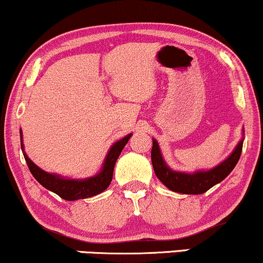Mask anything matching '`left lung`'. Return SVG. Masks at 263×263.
Segmentation results:
<instances>
[{"label":"left lung","mask_w":263,"mask_h":263,"mask_svg":"<svg viewBox=\"0 0 263 263\" xmlns=\"http://www.w3.org/2000/svg\"><path fill=\"white\" fill-rule=\"evenodd\" d=\"M242 143L243 141L238 142L236 148L231 153L230 157L225 159L218 167L208 172H197L194 174L174 172L171 168H168L165 162L163 161L159 146L156 140H153L151 158H152V165L156 176L168 189L177 193H182V194H201L215 184L224 180L231 173V171L234 170L238 159H240Z\"/></svg>","instance_id":"1"}]
</instances>
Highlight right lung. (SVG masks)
<instances>
[{"label": "right lung", "mask_w": 263, "mask_h": 263, "mask_svg": "<svg viewBox=\"0 0 263 263\" xmlns=\"http://www.w3.org/2000/svg\"><path fill=\"white\" fill-rule=\"evenodd\" d=\"M131 135H127L123 137L122 140L117 141L116 143L111 147L108 151L106 159L104 162V167L98 176L89 178V179L84 180H73V179H64L60 178L55 174L47 173V172L42 171L41 168L33 163L31 159L27 157L26 153L25 159L28 165L29 171H31L32 176L38 180L44 188H47L50 192L55 193L60 198L64 200H78V199H86L93 197L96 194H100L105 189L110 185L111 180H112L114 168L116 164L117 158L121 155V151L126 146ZM21 147L23 149V142H22V132H21Z\"/></svg>", "instance_id": "1"}]
</instances>
